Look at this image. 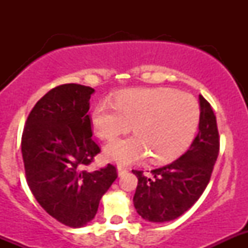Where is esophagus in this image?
<instances>
[{
    "label": "esophagus",
    "instance_id": "obj_1",
    "mask_svg": "<svg viewBox=\"0 0 248 248\" xmlns=\"http://www.w3.org/2000/svg\"><path fill=\"white\" fill-rule=\"evenodd\" d=\"M127 171H128V169L127 168H124V167H121V166L117 167V174H119V176H122V175L126 174Z\"/></svg>",
    "mask_w": 248,
    "mask_h": 248
}]
</instances>
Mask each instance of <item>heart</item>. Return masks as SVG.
<instances>
[{
  "label": "heart",
  "mask_w": 248,
  "mask_h": 248,
  "mask_svg": "<svg viewBox=\"0 0 248 248\" xmlns=\"http://www.w3.org/2000/svg\"><path fill=\"white\" fill-rule=\"evenodd\" d=\"M201 108L192 94L172 89L124 91L114 103L101 102L92 112V126L102 139L111 140L133 124L136 134L117 139L104 147V155L119 164L145 158L155 163L171 161L193 140Z\"/></svg>",
  "instance_id": "obj_1"
}]
</instances>
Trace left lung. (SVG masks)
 Listing matches in <instances>:
<instances>
[{
  "instance_id": "left-lung-1",
  "label": "left lung",
  "mask_w": 248,
  "mask_h": 248,
  "mask_svg": "<svg viewBox=\"0 0 248 248\" xmlns=\"http://www.w3.org/2000/svg\"><path fill=\"white\" fill-rule=\"evenodd\" d=\"M199 131L189 149L170 164L138 177L134 207L145 221L164 223L186 212L201 198L214 170L219 151L218 129L211 106L199 94Z\"/></svg>"
}]
</instances>
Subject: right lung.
I'll return each mask as SVG.
<instances>
[{"label": "right lung", "instance_id": "add662e5", "mask_svg": "<svg viewBox=\"0 0 248 248\" xmlns=\"http://www.w3.org/2000/svg\"><path fill=\"white\" fill-rule=\"evenodd\" d=\"M93 92L78 84L50 90L30 112L21 138L32 194L50 216L73 228L94 218L99 201L117 177L111 164L84 169L101 151L92 140L89 114Z\"/></svg>", "mask_w": 248, "mask_h": 248}]
</instances>
